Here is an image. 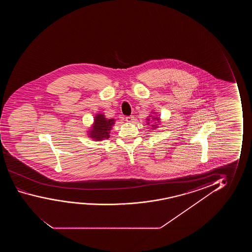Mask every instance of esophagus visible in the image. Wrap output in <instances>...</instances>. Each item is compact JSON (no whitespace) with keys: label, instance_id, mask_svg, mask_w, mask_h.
Returning a JSON list of instances; mask_svg holds the SVG:
<instances>
[{"label":"esophagus","instance_id":"esophagus-1","mask_svg":"<svg viewBox=\"0 0 252 252\" xmlns=\"http://www.w3.org/2000/svg\"><path fill=\"white\" fill-rule=\"evenodd\" d=\"M134 117L133 116H127V117H126V121L129 122V123H133V121H134Z\"/></svg>","mask_w":252,"mask_h":252}]
</instances>
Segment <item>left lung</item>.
<instances>
[{
  "label": "left lung",
  "mask_w": 252,
  "mask_h": 252,
  "mask_svg": "<svg viewBox=\"0 0 252 252\" xmlns=\"http://www.w3.org/2000/svg\"><path fill=\"white\" fill-rule=\"evenodd\" d=\"M155 112H152V114H150V116H148V117L146 118V123H147V125L148 126H150V124H152V122H155V124L152 125L151 126H152V130H154V129H156V128H158V124L160 125V118L156 117V116H154V115H152V114H155Z\"/></svg>",
  "instance_id": "1"
}]
</instances>
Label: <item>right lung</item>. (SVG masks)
Returning <instances> with one entry per match:
<instances>
[{"label":"right lung","mask_w":252,"mask_h":252,"mask_svg":"<svg viewBox=\"0 0 252 252\" xmlns=\"http://www.w3.org/2000/svg\"><path fill=\"white\" fill-rule=\"evenodd\" d=\"M115 123L114 119H107L102 113L97 114L94 116V122L88 135L90 138L95 141H101L105 138L110 137V131Z\"/></svg>","instance_id":"1"}]
</instances>
